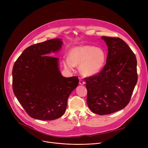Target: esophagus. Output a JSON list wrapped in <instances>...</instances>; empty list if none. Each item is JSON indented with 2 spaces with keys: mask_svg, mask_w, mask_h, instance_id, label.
<instances>
[{
  "mask_svg": "<svg viewBox=\"0 0 148 148\" xmlns=\"http://www.w3.org/2000/svg\"><path fill=\"white\" fill-rule=\"evenodd\" d=\"M85 82H84L82 79H79V84H80V85H84V84H85Z\"/></svg>",
  "mask_w": 148,
  "mask_h": 148,
  "instance_id": "obj_1",
  "label": "esophagus"
}]
</instances>
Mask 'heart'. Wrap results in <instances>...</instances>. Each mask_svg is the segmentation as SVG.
<instances>
[{
	"label": "heart",
	"instance_id": "b5f03b06",
	"mask_svg": "<svg viewBox=\"0 0 148 148\" xmlns=\"http://www.w3.org/2000/svg\"><path fill=\"white\" fill-rule=\"evenodd\" d=\"M106 54L99 47L90 45L75 47L69 52V58L62 61L64 68L71 71L75 66H79L81 73L86 76L98 74L106 61Z\"/></svg>",
	"mask_w": 148,
	"mask_h": 148
}]
</instances>
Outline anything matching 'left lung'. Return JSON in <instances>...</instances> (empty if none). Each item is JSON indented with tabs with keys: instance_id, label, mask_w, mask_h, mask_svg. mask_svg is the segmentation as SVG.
<instances>
[{
	"instance_id": "left-lung-1",
	"label": "left lung",
	"mask_w": 148,
	"mask_h": 148,
	"mask_svg": "<svg viewBox=\"0 0 148 148\" xmlns=\"http://www.w3.org/2000/svg\"><path fill=\"white\" fill-rule=\"evenodd\" d=\"M108 46L106 64L97 75L85 78L87 102L97 114H110L123 109L131 99L138 81L137 61L120 38L101 37Z\"/></svg>"
}]
</instances>
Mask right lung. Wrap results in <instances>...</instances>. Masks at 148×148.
Here are the masks:
<instances>
[{"mask_svg": "<svg viewBox=\"0 0 148 148\" xmlns=\"http://www.w3.org/2000/svg\"><path fill=\"white\" fill-rule=\"evenodd\" d=\"M63 43L53 38L26 49L13 67V90L27 114L34 119L51 121L64 114L68 98L77 87V77H64L58 58Z\"/></svg>", "mask_w": 148, "mask_h": 148, "instance_id": "1", "label": "right lung"}]
</instances>
